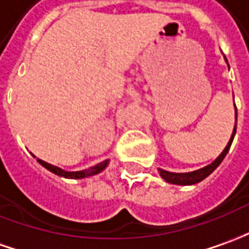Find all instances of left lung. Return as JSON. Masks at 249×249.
<instances>
[{
  "label": "left lung",
  "instance_id": "1",
  "mask_svg": "<svg viewBox=\"0 0 249 249\" xmlns=\"http://www.w3.org/2000/svg\"><path fill=\"white\" fill-rule=\"evenodd\" d=\"M236 123H237V110H236ZM236 126H237V124L234 125V129H233V133H231V140H229V143H228V146L225 147V150L222 151V154H221L213 163H210L209 166L199 169V170H195V172H191V173H170V172H166V170L160 169V176H162V178H165L167 182H172V184H182V185H191V184H196V182L204 180L209 174L213 173V172L219 166V163H221V162L224 160L225 157H226V154H228V151H229V148H231V146L233 138H234V135H236Z\"/></svg>",
  "mask_w": 249,
  "mask_h": 249
}]
</instances>
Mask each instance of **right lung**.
I'll use <instances>...</instances> for the list:
<instances>
[{
  "label": "right lung",
  "instance_id": "1",
  "mask_svg": "<svg viewBox=\"0 0 249 249\" xmlns=\"http://www.w3.org/2000/svg\"><path fill=\"white\" fill-rule=\"evenodd\" d=\"M42 166H45L47 170H50V172H53L54 174H57V176H62V177H69V178H83V177H89V176H94V174H98L99 172H102L105 167L107 166V162L109 160H103L101 163H98L95 166L89 167L87 170H82V172H64L62 169L57 166H53V165H50V163H47L45 160H38Z\"/></svg>",
  "mask_w": 249,
  "mask_h": 249
}]
</instances>
